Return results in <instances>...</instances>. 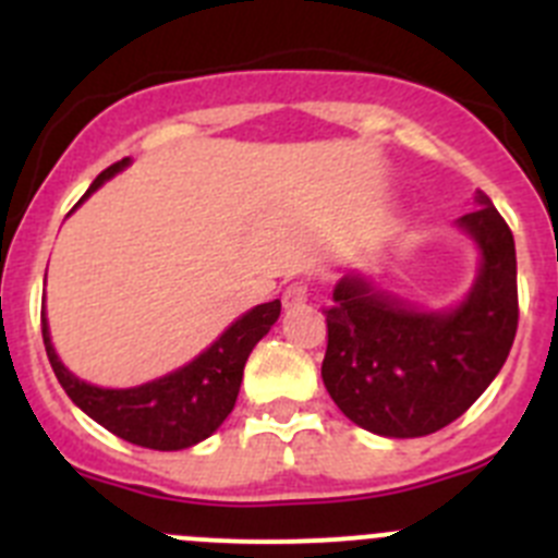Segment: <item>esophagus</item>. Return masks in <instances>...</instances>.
<instances>
[{"label":"esophagus","mask_w":558,"mask_h":558,"mask_svg":"<svg viewBox=\"0 0 558 558\" xmlns=\"http://www.w3.org/2000/svg\"><path fill=\"white\" fill-rule=\"evenodd\" d=\"M307 284L304 282H293V284H288V288H284V293H282V304H284V310H295V307H302L304 302H307Z\"/></svg>","instance_id":"34e87169"}]
</instances>
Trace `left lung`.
Here are the masks:
<instances>
[{
    "label": "left lung",
    "mask_w": 558,
    "mask_h": 558,
    "mask_svg": "<svg viewBox=\"0 0 558 558\" xmlns=\"http://www.w3.org/2000/svg\"><path fill=\"white\" fill-rule=\"evenodd\" d=\"M458 220L481 248V270L456 310H413L343 276L327 310L322 377L335 405L363 430L416 438L456 422L489 388L517 335L514 234L489 195Z\"/></svg>",
    "instance_id": "obj_1"
}]
</instances>
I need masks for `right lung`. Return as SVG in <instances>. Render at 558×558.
I'll return each mask as SVG.
<instances>
[{"label":"right lung","instance_id":"obj_1","mask_svg":"<svg viewBox=\"0 0 558 558\" xmlns=\"http://www.w3.org/2000/svg\"><path fill=\"white\" fill-rule=\"evenodd\" d=\"M122 167H128V159L102 170L77 204L100 190ZM279 313H282L279 299L256 304L184 368L136 388H97L77 379L58 360L44 313L41 335L58 383L86 416L131 445L147 447V450H184L209 438L223 425V418L231 413L240 393L245 360L251 349L268 335Z\"/></svg>","mask_w":558,"mask_h":558}]
</instances>
